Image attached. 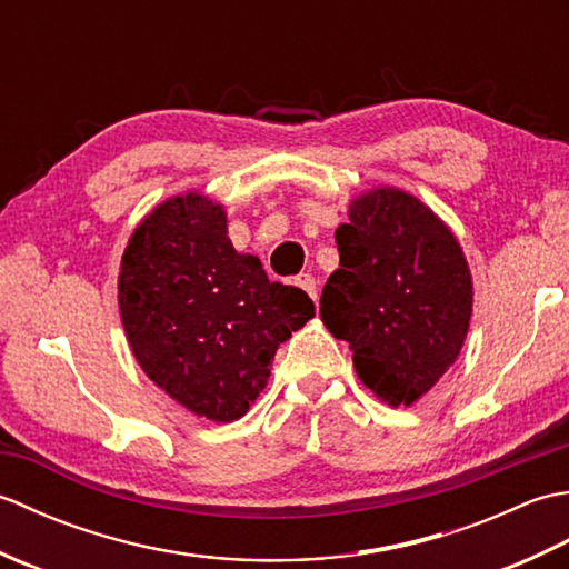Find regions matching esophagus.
Wrapping results in <instances>:
<instances>
[{"label": "esophagus", "mask_w": 569, "mask_h": 569, "mask_svg": "<svg viewBox=\"0 0 569 569\" xmlns=\"http://www.w3.org/2000/svg\"><path fill=\"white\" fill-rule=\"evenodd\" d=\"M296 286H298V288H303V291H306L312 300H318V286H316V278H312L310 273H300V276H296Z\"/></svg>", "instance_id": "34e87169"}]
</instances>
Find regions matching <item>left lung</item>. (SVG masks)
I'll list each match as a JSON object with an SVG mask.
<instances>
[{
	"label": "left lung",
	"instance_id": "8db88e82",
	"mask_svg": "<svg viewBox=\"0 0 569 569\" xmlns=\"http://www.w3.org/2000/svg\"><path fill=\"white\" fill-rule=\"evenodd\" d=\"M340 269L320 318L349 342L359 379L391 406H410L457 359L471 318L465 253L438 217L408 192L379 188L335 229Z\"/></svg>",
	"mask_w": 569,
	"mask_h": 569
}]
</instances>
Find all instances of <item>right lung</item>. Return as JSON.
<instances>
[{"label": "right lung", "instance_id": "add662e5", "mask_svg": "<svg viewBox=\"0 0 569 569\" xmlns=\"http://www.w3.org/2000/svg\"><path fill=\"white\" fill-rule=\"evenodd\" d=\"M119 310L147 377L217 422L247 413L278 345L316 316L306 291L237 253L224 210L196 192L166 200L131 234Z\"/></svg>", "mask_w": 569, "mask_h": 569}]
</instances>
